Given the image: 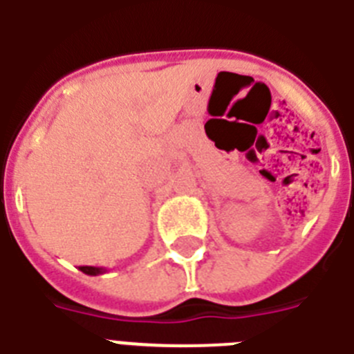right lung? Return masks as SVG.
Segmentation results:
<instances>
[{
	"label": "right lung",
	"mask_w": 354,
	"mask_h": 354,
	"mask_svg": "<svg viewBox=\"0 0 354 354\" xmlns=\"http://www.w3.org/2000/svg\"><path fill=\"white\" fill-rule=\"evenodd\" d=\"M80 271L88 274V277H97V274H103V272L107 271V269H103V267H91V266H83L80 267Z\"/></svg>",
	"instance_id": "obj_1"
}]
</instances>
